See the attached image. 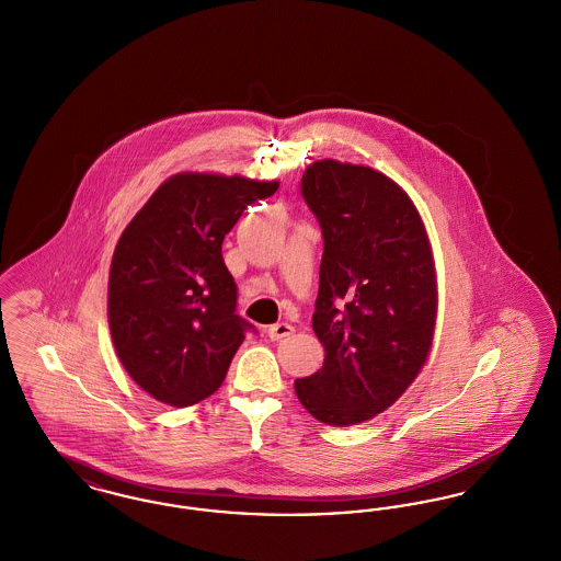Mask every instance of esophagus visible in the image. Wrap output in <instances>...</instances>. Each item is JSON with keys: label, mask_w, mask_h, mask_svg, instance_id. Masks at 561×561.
Masks as SVG:
<instances>
[{"label": "esophagus", "mask_w": 561, "mask_h": 561, "mask_svg": "<svg viewBox=\"0 0 561 561\" xmlns=\"http://www.w3.org/2000/svg\"><path fill=\"white\" fill-rule=\"evenodd\" d=\"M293 332V325H290V323H286V321H282V323H275V325H268L267 328V336L271 339V341H282V339L290 336Z\"/></svg>", "instance_id": "34e87169"}]
</instances>
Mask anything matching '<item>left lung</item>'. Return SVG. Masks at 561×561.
<instances>
[{"label": "left lung", "mask_w": 561, "mask_h": 561, "mask_svg": "<svg viewBox=\"0 0 561 561\" xmlns=\"http://www.w3.org/2000/svg\"><path fill=\"white\" fill-rule=\"evenodd\" d=\"M302 195L323 233L313 332L325 357L294 391L320 423L351 427L393 405L427 364L433 248L410 195L370 165L313 161Z\"/></svg>", "instance_id": "8db88e82"}]
</instances>
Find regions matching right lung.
<instances>
[{"label": "right lung", "instance_id": "obj_1", "mask_svg": "<svg viewBox=\"0 0 561 561\" xmlns=\"http://www.w3.org/2000/svg\"><path fill=\"white\" fill-rule=\"evenodd\" d=\"M279 181L179 172L134 214L108 268L107 318L115 353L153 400L187 408L222 385L245 321L222 261L241 213Z\"/></svg>", "mask_w": 561, "mask_h": 561}]
</instances>
